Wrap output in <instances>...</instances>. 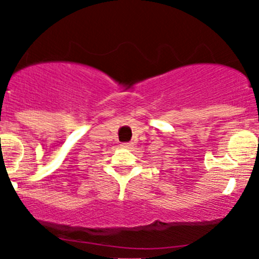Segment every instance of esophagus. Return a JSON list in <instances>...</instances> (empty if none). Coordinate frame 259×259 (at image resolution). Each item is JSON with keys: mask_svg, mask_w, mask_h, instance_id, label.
<instances>
[{"mask_svg": "<svg viewBox=\"0 0 259 259\" xmlns=\"http://www.w3.org/2000/svg\"><path fill=\"white\" fill-rule=\"evenodd\" d=\"M133 146H134V144H133V143H124V144H121L122 148H125V149H130Z\"/></svg>", "mask_w": 259, "mask_h": 259, "instance_id": "1", "label": "esophagus"}]
</instances>
